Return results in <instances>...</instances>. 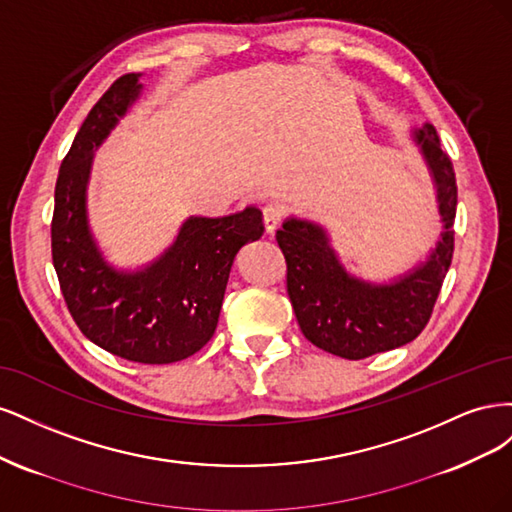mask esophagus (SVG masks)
I'll use <instances>...</instances> for the list:
<instances>
[{
	"mask_svg": "<svg viewBox=\"0 0 512 512\" xmlns=\"http://www.w3.org/2000/svg\"><path fill=\"white\" fill-rule=\"evenodd\" d=\"M265 228H267V232H275V228L282 224V220H284V209L280 207V205H269V207H265Z\"/></svg>",
	"mask_w": 512,
	"mask_h": 512,
	"instance_id": "34e87169",
	"label": "esophagus"
}]
</instances>
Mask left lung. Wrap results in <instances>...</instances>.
<instances>
[{
  "label": "left lung",
  "mask_w": 512,
  "mask_h": 512,
  "mask_svg": "<svg viewBox=\"0 0 512 512\" xmlns=\"http://www.w3.org/2000/svg\"><path fill=\"white\" fill-rule=\"evenodd\" d=\"M410 141L429 173L442 224L436 243L410 269L382 282L356 275L335 252L329 228L299 215L286 218L275 235L286 256L288 294L303 335L342 359L359 361L418 337L451 267L457 211L453 162L431 123L410 128Z\"/></svg>",
  "instance_id": "left-lung-1"
}]
</instances>
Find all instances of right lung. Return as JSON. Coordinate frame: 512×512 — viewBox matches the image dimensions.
Segmentation results:
<instances>
[{
	"label": "right lung",
	"mask_w": 512,
	"mask_h": 512,
	"mask_svg": "<svg viewBox=\"0 0 512 512\" xmlns=\"http://www.w3.org/2000/svg\"><path fill=\"white\" fill-rule=\"evenodd\" d=\"M143 74H123L91 108L55 185L53 265L83 335L121 359L145 365L183 361L215 333L237 252L265 232L262 211L190 215L162 254L141 267H117L89 222L96 151L143 96Z\"/></svg>",
	"instance_id": "obj_1"
}]
</instances>
